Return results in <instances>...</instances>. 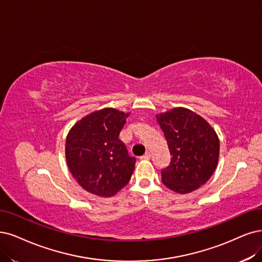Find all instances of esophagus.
Instances as JSON below:
<instances>
[{"instance_id":"1","label":"esophagus","mask_w":262,"mask_h":262,"mask_svg":"<svg viewBox=\"0 0 262 262\" xmlns=\"http://www.w3.org/2000/svg\"><path fill=\"white\" fill-rule=\"evenodd\" d=\"M141 160H150L151 159V154L149 153V152H147V153H144L143 156L140 158Z\"/></svg>"}]
</instances>
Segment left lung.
Instances as JSON below:
<instances>
[{"instance_id":"left-lung-1","label":"left lung","mask_w":262,"mask_h":262,"mask_svg":"<svg viewBox=\"0 0 262 262\" xmlns=\"http://www.w3.org/2000/svg\"><path fill=\"white\" fill-rule=\"evenodd\" d=\"M170 153L169 165L161 172L171 191L186 194L199 189L214 173L219 159V138L210 124L187 108L156 115Z\"/></svg>"}]
</instances>
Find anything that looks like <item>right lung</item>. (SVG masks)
<instances>
[{"label":"right lung","instance_id":"obj_1","mask_svg":"<svg viewBox=\"0 0 262 262\" xmlns=\"http://www.w3.org/2000/svg\"><path fill=\"white\" fill-rule=\"evenodd\" d=\"M129 114L103 108L84 116L68 133V167L76 182L92 194L111 198L130 180L136 159L128 156L119 139Z\"/></svg>","mask_w":262,"mask_h":262}]
</instances>
